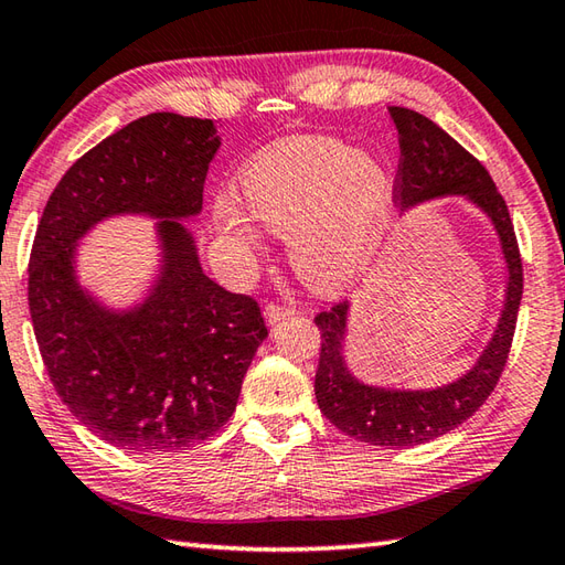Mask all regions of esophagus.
I'll return each mask as SVG.
<instances>
[{"instance_id":"esophagus-1","label":"esophagus","mask_w":565,"mask_h":565,"mask_svg":"<svg viewBox=\"0 0 565 565\" xmlns=\"http://www.w3.org/2000/svg\"><path fill=\"white\" fill-rule=\"evenodd\" d=\"M264 316H267V323L269 326H276L279 320L294 316V308L291 306H281V303H269L267 308H264Z\"/></svg>"}]
</instances>
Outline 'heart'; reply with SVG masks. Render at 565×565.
<instances>
[{
    "instance_id": "heart-1",
    "label": "heart",
    "mask_w": 565,
    "mask_h": 565,
    "mask_svg": "<svg viewBox=\"0 0 565 565\" xmlns=\"http://www.w3.org/2000/svg\"><path fill=\"white\" fill-rule=\"evenodd\" d=\"M239 195L262 225L289 237L291 267L323 291L367 267L394 215L386 166L333 137H298L259 153L239 173ZM215 223L247 245L259 242L232 201L215 205Z\"/></svg>"
}]
</instances>
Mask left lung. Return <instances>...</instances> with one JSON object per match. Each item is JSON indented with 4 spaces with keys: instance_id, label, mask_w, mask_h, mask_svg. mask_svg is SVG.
I'll list each match as a JSON object with an SVG mask.
<instances>
[{
    "instance_id": "left-lung-1",
    "label": "left lung",
    "mask_w": 565,
    "mask_h": 565,
    "mask_svg": "<svg viewBox=\"0 0 565 565\" xmlns=\"http://www.w3.org/2000/svg\"><path fill=\"white\" fill-rule=\"evenodd\" d=\"M399 131V171L394 179V201L414 207L430 198L466 195L492 220L507 262V294L500 323L478 362L460 380L436 390H384L360 382L342 358L350 303H335L316 316L320 328V360L316 372V399L320 412L342 434L370 446H422L478 412L502 377L510 358L524 271L514 225L504 198L484 166L440 129L436 121L406 107H390Z\"/></svg>"
}]
</instances>
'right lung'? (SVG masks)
<instances>
[{
  "label": "right lung",
  "mask_w": 565,
  "mask_h": 565,
  "mask_svg": "<svg viewBox=\"0 0 565 565\" xmlns=\"http://www.w3.org/2000/svg\"><path fill=\"white\" fill-rule=\"evenodd\" d=\"M217 149L213 119L129 121L65 171L33 237L29 311L43 364L77 422L121 450L203 444L235 412L269 335L254 298L207 279L181 223L203 210ZM115 214L160 220V279L127 312L99 305L74 276L76 239Z\"/></svg>",
  "instance_id": "1"
}]
</instances>
